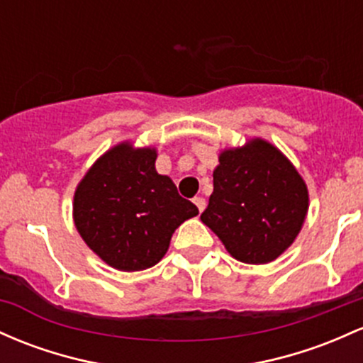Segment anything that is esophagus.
I'll return each instance as SVG.
<instances>
[{
  "instance_id": "1",
  "label": "esophagus",
  "mask_w": 363,
  "mask_h": 363,
  "mask_svg": "<svg viewBox=\"0 0 363 363\" xmlns=\"http://www.w3.org/2000/svg\"><path fill=\"white\" fill-rule=\"evenodd\" d=\"M193 201H194V205L198 206V210H200V212H203V210H205V206H206L205 198H203V196H196Z\"/></svg>"
}]
</instances>
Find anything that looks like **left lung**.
Masks as SVG:
<instances>
[{"instance_id": "obj_1", "label": "left lung", "mask_w": 363, "mask_h": 363, "mask_svg": "<svg viewBox=\"0 0 363 363\" xmlns=\"http://www.w3.org/2000/svg\"><path fill=\"white\" fill-rule=\"evenodd\" d=\"M306 212L308 189L301 175L276 146L255 138L220 153L201 222L236 260L260 265L293 245Z\"/></svg>"}]
</instances>
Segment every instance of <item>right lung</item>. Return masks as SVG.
<instances>
[{"label":"right lung","mask_w":363,"mask_h":363,"mask_svg":"<svg viewBox=\"0 0 363 363\" xmlns=\"http://www.w3.org/2000/svg\"><path fill=\"white\" fill-rule=\"evenodd\" d=\"M157 150L125 141L87 170L74 194V222L105 264L136 272L162 260L174 230L198 208L155 169Z\"/></svg>","instance_id":"obj_1"}]
</instances>
